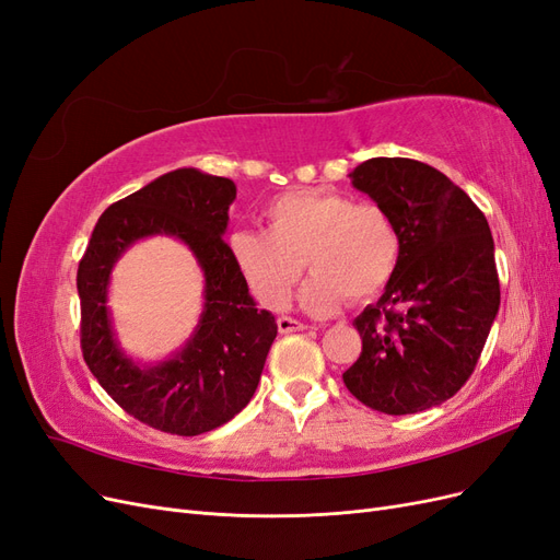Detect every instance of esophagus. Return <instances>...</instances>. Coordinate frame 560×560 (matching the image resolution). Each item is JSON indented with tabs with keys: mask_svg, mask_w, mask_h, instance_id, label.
<instances>
[{
	"mask_svg": "<svg viewBox=\"0 0 560 560\" xmlns=\"http://www.w3.org/2000/svg\"><path fill=\"white\" fill-rule=\"evenodd\" d=\"M278 329H280L282 334H290V331H303V329H308V327L303 325V322L294 319V317L282 315V317H278Z\"/></svg>",
	"mask_w": 560,
	"mask_h": 560,
	"instance_id": "obj_1",
	"label": "esophagus"
}]
</instances>
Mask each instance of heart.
<instances>
[{"mask_svg": "<svg viewBox=\"0 0 560 560\" xmlns=\"http://www.w3.org/2000/svg\"><path fill=\"white\" fill-rule=\"evenodd\" d=\"M266 231H235L233 261L264 306L284 308L306 264L301 303L334 313L346 296H374L399 261V233L378 202H352L327 189H299L266 208Z\"/></svg>", "mask_w": 560, "mask_h": 560, "instance_id": "1", "label": "heart"}]
</instances>
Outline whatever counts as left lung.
<instances>
[{
  "instance_id": "obj_1",
  "label": "left lung",
  "mask_w": 560,
  "mask_h": 560,
  "mask_svg": "<svg viewBox=\"0 0 560 560\" xmlns=\"http://www.w3.org/2000/svg\"><path fill=\"white\" fill-rule=\"evenodd\" d=\"M350 182L393 217L399 261L378 303L352 322L362 354L343 383L387 416L432 409L467 383L500 311L493 235L471 198L428 163L369 159Z\"/></svg>"
}]
</instances>
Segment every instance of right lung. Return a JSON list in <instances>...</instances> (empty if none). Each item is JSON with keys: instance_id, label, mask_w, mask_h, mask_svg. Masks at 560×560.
<instances>
[{"instance_id": "obj_1", "label": "right lung", "mask_w": 560, "mask_h": 560, "mask_svg": "<svg viewBox=\"0 0 560 560\" xmlns=\"http://www.w3.org/2000/svg\"><path fill=\"white\" fill-rule=\"evenodd\" d=\"M233 200L226 177L196 167L165 173L103 212L79 264L83 360L126 413L161 432L196 436L238 416L278 336L276 317L257 308L224 243ZM151 234H171L192 249L207 301L187 343L167 361L142 365L117 343L106 292L113 264Z\"/></svg>"}]
</instances>
